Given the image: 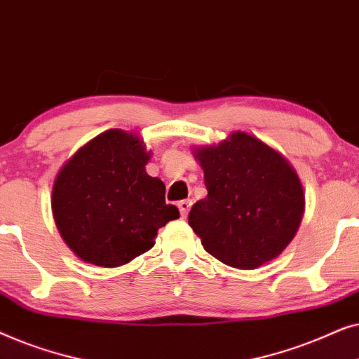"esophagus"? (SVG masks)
Here are the masks:
<instances>
[{"label":"esophagus","mask_w":359,"mask_h":359,"mask_svg":"<svg viewBox=\"0 0 359 359\" xmlns=\"http://www.w3.org/2000/svg\"><path fill=\"white\" fill-rule=\"evenodd\" d=\"M178 209H180L181 217L184 219L186 215H188L189 209H191V201H189V199H183V201H180V203H178Z\"/></svg>","instance_id":"esophagus-1"}]
</instances>
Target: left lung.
Returning <instances> with one entry per match:
<instances>
[{
    "label": "left lung",
    "instance_id": "obj_1",
    "mask_svg": "<svg viewBox=\"0 0 359 359\" xmlns=\"http://www.w3.org/2000/svg\"><path fill=\"white\" fill-rule=\"evenodd\" d=\"M193 151L208 196L193 205L188 222L205 252L237 269L278 258L306 209L302 183L286 156L242 130Z\"/></svg>",
    "mask_w": 359,
    "mask_h": 359
}]
</instances>
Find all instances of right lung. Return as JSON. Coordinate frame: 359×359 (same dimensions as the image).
<instances>
[{
    "instance_id": "1",
    "label": "right lung",
    "mask_w": 359,
    "mask_h": 359,
    "mask_svg": "<svg viewBox=\"0 0 359 359\" xmlns=\"http://www.w3.org/2000/svg\"><path fill=\"white\" fill-rule=\"evenodd\" d=\"M151 151L135 132L109 129L62 166L52 214L63 242L85 263L127 264L155 245L158 229L180 217L165 184L145 171Z\"/></svg>"
}]
</instances>
